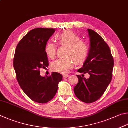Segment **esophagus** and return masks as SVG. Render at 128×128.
Returning <instances> with one entry per match:
<instances>
[{
	"label": "esophagus",
	"instance_id": "esophagus-1",
	"mask_svg": "<svg viewBox=\"0 0 128 128\" xmlns=\"http://www.w3.org/2000/svg\"><path fill=\"white\" fill-rule=\"evenodd\" d=\"M63 78H68L69 77V76L68 75H66V74H64L63 76Z\"/></svg>",
	"mask_w": 128,
	"mask_h": 128
}]
</instances>
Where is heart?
Returning <instances> with one entry per match:
<instances>
[{
	"mask_svg": "<svg viewBox=\"0 0 128 128\" xmlns=\"http://www.w3.org/2000/svg\"><path fill=\"white\" fill-rule=\"evenodd\" d=\"M60 45L68 46L65 56L66 58L55 60L52 64L53 71L66 74L73 68L74 63L80 64L86 59L88 53V46L86 42L80 40L77 34L71 31L62 32L58 36ZM45 52L50 59L56 56V46L52 42H48L45 46Z\"/></svg>",
	"mask_w": 128,
	"mask_h": 128,
	"instance_id": "1",
	"label": "heart"
}]
</instances>
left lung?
<instances>
[{"label": "left lung", "instance_id": "8db88e82", "mask_svg": "<svg viewBox=\"0 0 128 128\" xmlns=\"http://www.w3.org/2000/svg\"><path fill=\"white\" fill-rule=\"evenodd\" d=\"M90 48L88 56L78 72L89 74V78L76 75L78 83L74 92L78 99L90 104L98 100L105 92L112 77L114 65L110 48L103 38L94 30L88 29Z\"/></svg>", "mask_w": 128, "mask_h": 128}]
</instances>
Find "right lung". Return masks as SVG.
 Listing matches in <instances>:
<instances>
[{
    "instance_id": "add662e5",
    "label": "right lung",
    "mask_w": 128,
    "mask_h": 128,
    "mask_svg": "<svg viewBox=\"0 0 128 128\" xmlns=\"http://www.w3.org/2000/svg\"><path fill=\"white\" fill-rule=\"evenodd\" d=\"M55 31L53 28H37L28 32L16 48L13 66L16 77L26 94L32 101L45 104L54 98L62 76L52 72L41 76L40 69L48 66L45 46Z\"/></svg>"
}]
</instances>
